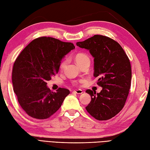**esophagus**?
Returning a JSON list of instances; mask_svg holds the SVG:
<instances>
[{"instance_id": "esophagus-1", "label": "esophagus", "mask_w": 150, "mask_h": 150, "mask_svg": "<svg viewBox=\"0 0 150 150\" xmlns=\"http://www.w3.org/2000/svg\"><path fill=\"white\" fill-rule=\"evenodd\" d=\"M74 92L76 93V94H82L83 93V91L81 90V89H78V90H74Z\"/></svg>"}]
</instances>
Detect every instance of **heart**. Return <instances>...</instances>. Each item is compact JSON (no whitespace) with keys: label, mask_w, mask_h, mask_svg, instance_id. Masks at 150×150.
<instances>
[{"label":"heart","mask_w":150,"mask_h":150,"mask_svg":"<svg viewBox=\"0 0 150 150\" xmlns=\"http://www.w3.org/2000/svg\"><path fill=\"white\" fill-rule=\"evenodd\" d=\"M75 59L76 63H78V65H79L80 67L83 66L85 65V63H90L91 60H90V57H88L87 54H85V53H78L75 56ZM67 59H63L62 62H61L60 65H59V70L60 71H63L64 69H65V67L67 65ZM85 80V79H81L79 81H74V85H78L79 83H83Z\"/></svg>","instance_id":"1"}]
</instances>
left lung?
I'll list each match as a JSON object with an SVG mask.
<instances>
[{"label":"left lung","instance_id":"1","mask_svg":"<svg viewBox=\"0 0 150 150\" xmlns=\"http://www.w3.org/2000/svg\"><path fill=\"white\" fill-rule=\"evenodd\" d=\"M76 45L88 50L94 57V76L102 87L99 93L86 91L91 100L85 109L98 120H109L126 102L131 87L130 61L120 44L107 36L94 35Z\"/></svg>","mask_w":150,"mask_h":150}]
</instances>
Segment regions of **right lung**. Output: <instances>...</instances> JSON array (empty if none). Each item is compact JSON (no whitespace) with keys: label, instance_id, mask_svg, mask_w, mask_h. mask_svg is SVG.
<instances>
[{"label":"right lung","instance_id":"1","mask_svg":"<svg viewBox=\"0 0 150 150\" xmlns=\"http://www.w3.org/2000/svg\"><path fill=\"white\" fill-rule=\"evenodd\" d=\"M75 48L72 42L40 37L26 46L17 57L12 83L18 102L33 118H50L62 106L70 91L59 87L55 93L47 81L57 74L63 57Z\"/></svg>","mask_w":150,"mask_h":150}]
</instances>
